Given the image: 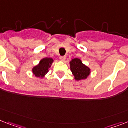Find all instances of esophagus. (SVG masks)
Here are the masks:
<instances>
[{
  "instance_id": "esophagus-1",
  "label": "esophagus",
  "mask_w": 128,
  "mask_h": 128,
  "mask_svg": "<svg viewBox=\"0 0 128 128\" xmlns=\"http://www.w3.org/2000/svg\"><path fill=\"white\" fill-rule=\"evenodd\" d=\"M66 57L65 56H60V60L61 61H65L66 60Z\"/></svg>"
}]
</instances>
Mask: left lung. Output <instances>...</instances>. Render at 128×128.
Masks as SVG:
<instances>
[{"instance_id": "1", "label": "left lung", "mask_w": 128, "mask_h": 128, "mask_svg": "<svg viewBox=\"0 0 128 128\" xmlns=\"http://www.w3.org/2000/svg\"><path fill=\"white\" fill-rule=\"evenodd\" d=\"M70 69L76 80L86 79L90 74V69L79 58H74L70 62Z\"/></svg>"}]
</instances>
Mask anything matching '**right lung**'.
I'll use <instances>...</instances> for the list:
<instances>
[{"label": "right lung", "instance_id": "add662e5", "mask_svg": "<svg viewBox=\"0 0 128 128\" xmlns=\"http://www.w3.org/2000/svg\"><path fill=\"white\" fill-rule=\"evenodd\" d=\"M53 61V59L51 58L42 59L39 64L32 68V72L34 76L36 77L44 78L49 72V69L51 68Z\"/></svg>", "mask_w": 128, "mask_h": 128}]
</instances>
